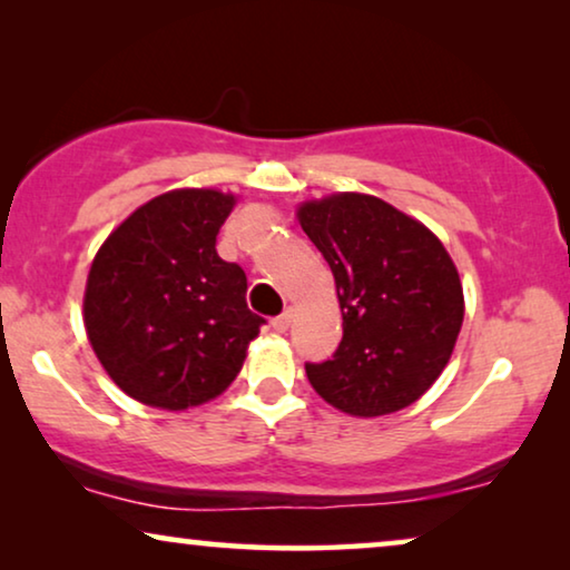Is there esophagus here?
I'll list each match as a JSON object with an SVG mask.
<instances>
[{
	"label": "esophagus",
	"mask_w": 570,
	"mask_h": 570,
	"mask_svg": "<svg viewBox=\"0 0 570 570\" xmlns=\"http://www.w3.org/2000/svg\"><path fill=\"white\" fill-rule=\"evenodd\" d=\"M291 322H293V311H283V314L272 318V326H275V332L283 334V332L291 330Z\"/></svg>",
	"instance_id": "34e87169"
}]
</instances>
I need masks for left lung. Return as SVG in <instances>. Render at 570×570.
<instances>
[{
	"instance_id": "obj_1",
	"label": "left lung",
	"mask_w": 570,
	"mask_h": 570,
	"mask_svg": "<svg viewBox=\"0 0 570 570\" xmlns=\"http://www.w3.org/2000/svg\"><path fill=\"white\" fill-rule=\"evenodd\" d=\"M330 264L342 342L306 363L311 386L347 415H389L420 400L462 330L464 295L446 248L423 223L368 194H332L298 209Z\"/></svg>"
}]
</instances>
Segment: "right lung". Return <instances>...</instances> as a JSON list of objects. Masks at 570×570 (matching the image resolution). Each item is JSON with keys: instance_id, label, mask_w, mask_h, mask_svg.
Wrapping results in <instances>:
<instances>
[{"instance_id": "obj_1", "label": "right lung", "mask_w": 570, "mask_h": 570, "mask_svg": "<svg viewBox=\"0 0 570 570\" xmlns=\"http://www.w3.org/2000/svg\"><path fill=\"white\" fill-rule=\"evenodd\" d=\"M236 197L160 194L100 246L85 287L98 361L137 402L186 410L228 389L267 324L246 306V272L215 240Z\"/></svg>"}]
</instances>
